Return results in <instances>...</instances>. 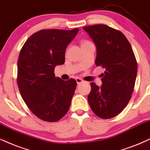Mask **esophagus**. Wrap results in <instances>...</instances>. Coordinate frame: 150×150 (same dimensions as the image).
I'll list each match as a JSON object with an SVG mask.
<instances>
[{
	"label": "esophagus",
	"mask_w": 150,
	"mask_h": 150,
	"mask_svg": "<svg viewBox=\"0 0 150 150\" xmlns=\"http://www.w3.org/2000/svg\"><path fill=\"white\" fill-rule=\"evenodd\" d=\"M76 81H77V84H81V83H82L83 81V79H81V78H79V77H77L76 78Z\"/></svg>",
	"instance_id": "obj_1"
}]
</instances>
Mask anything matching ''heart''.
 <instances>
[{"label": "heart", "instance_id": "obj_1", "mask_svg": "<svg viewBox=\"0 0 150 150\" xmlns=\"http://www.w3.org/2000/svg\"><path fill=\"white\" fill-rule=\"evenodd\" d=\"M90 43V42H89V41H83V42H82V45L83 44H86V43Z\"/></svg>", "mask_w": 150, "mask_h": 150}]
</instances>
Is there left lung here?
Wrapping results in <instances>:
<instances>
[{"label": "left lung", "mask_w": 150, "mask_h": 150, "mask_svg": "<svg viewBox=\"0 0 150 150\" xmlns=\"http://www.w3.org/2000/svg\"><path fill=\"white\" fill-rule=\"evenodd\" d=\"M96 45V65L105 69L102 86L91 83L88 96L91 109L98 117L116 116L132 98L137 75V62L129 42L119 30L107 25L83 28Z\"/></svg>", "instance_id": "obj_1"}]
</instances>
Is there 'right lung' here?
<instances>
[{
  "label": "right lung",
  "instance_id": "1",
  "mask_svg": "<svg viewBox=\"0 0 150 150\" xmlns=\"http://www.w3.org/2000/svg\"><path fill=\"white\" fill-rule=\"evenodd\" d=\"M78 31L41 30L30 36L20 51L17 84L26 105L41 120L56 122L69 111L77 82L55 77L54 71L64 64L66 49Z\"/></svg>",
  "mask_w": 150,
  "mask_h": 150
}]
</instances>
